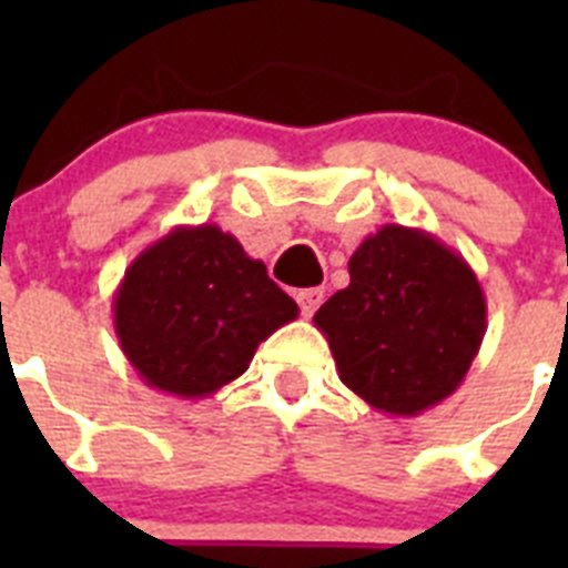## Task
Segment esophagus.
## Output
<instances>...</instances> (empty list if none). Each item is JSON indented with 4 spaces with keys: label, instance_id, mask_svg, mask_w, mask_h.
I'll use <instances>...</instances> for the list:
<instances>
[{
    "label": "esophagus",
    "instance_id": "obj_1",
    "mask_svg": "<svg viewBox=\"0 0 568 568\" xmlns=\"http://www.w3.org/2000/svg\"><path fill=\"white\" fill-rule=\"evenodd\" d=\"M295 301H298L301 313H304L310 318V315H313L315 310L321 307V301H324V290H321V287L298 290V293H295Z\"/></svg>",
    "mask_w": 568,
    "mask_h": 568
}]
</instances>
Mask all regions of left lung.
I'll return each instance as SVG.
<instances>
[{
  "label": "left lung",
  "mask_w": 568,
  "mask_h": 568,
  "mask_svg": "<svg viewBox=\"0 0 568 568\" xmlns=\"http://www.w3.org/2000/svg\"><path fill=\"white\" fill-rule=\"evenodd\" d=\"M313 324L361 400L413 418L469 373L486 333V295L464 255L438 235L384 224L349 255V287Z\"/></svg>",
  "instance_id": "left-lung-1"
}]
</instances>
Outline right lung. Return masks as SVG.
Returning <instances> with one entry per match:
<instances>
[{
    "label": "right lung",
    "instance_id": "obj_1",
    "mask_svg": "<svg viewBox=\"0 0 568 568\" xmlns=\"http://www.w3.org/2000/svg\"><path fill=\"white\" fill-rule=\"evenodd\" d=\"M298 304L219 224H179L130 261L113 295L124 358L159 393L199 400L247 373Z\"/></svg>",
    "mask_w": 568,
    "mask_h": 568
}]
</instances>
